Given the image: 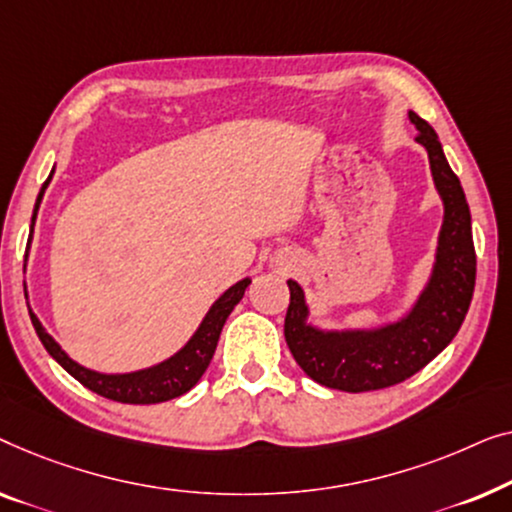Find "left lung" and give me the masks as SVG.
<instances>
[{
	"instance_id": "left-lung-1",
	"label": "left lung",
	"mask_w": 512,
	"mask_h": 512,
	"mask_svg": "<svg viewBox=\"0 0 512 512\" xmlns=\"http://www.w3.org/2000/svg\"><path fill=\"white\" fill-rule=\"evenodd\" d=\"M417 141L427 148L431 176L443 199V227L429 283L401 320L376 329L325 331L308 325L304 290L294 280L285 315L292 357L315 383L341 392L385 390L424 369L445 350L469 313L475 287L471 211L462 183L445 160L434 127L410 111Z\"/></svg>"
}]
</instances>
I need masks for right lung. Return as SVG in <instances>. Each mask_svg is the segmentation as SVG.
<instances>
[{"instance_id": "obj_1", "label": "right lung", "mask_w": 512, "mask_h": 512, "mask_svg": "<svg viewBox=\"0 0 512 512\" xmlns=\"http://www.w3.org/2000/svg\"><path fill=\"white\" fill-rule=\"evenodd\" d=\"M50 178H53V171H50L48 181L41 185L37 204H34L32 232H34V220H37L39 204L43 199V192H46V187L50 183ZM32 232H30V241H32ZM248 285H250V278H243L236 285L229 287V290L211 306V311L206 313V318L201 320V325L197 331H194V336L176 352L174 357L164 359V362L150 366V369H141L132 373H99V371L85 369V366L74 362V359L60 348V343H57L55 338L43 329L39 318L32 311H30V318H32L34 329H37V336L41 338L43 348L48 350V355L53 357L55 362L69 373V376H74L78 383L88 387V390L97 392L99 397H106L120 403H162V401L181 397V394L190 392L192 387L199 383V378L204 376L208 364H211L215 348H218L220 331L225 327L229 313L234 311V306L243 299Z\"/></svg>"}]
</instances>
